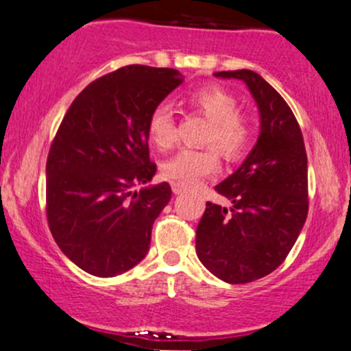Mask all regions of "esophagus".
<instances>
[{
	"instance_id": "esophagus-1",
	"label": "esophagus",
	"mask_w": 351,
	"mask_h": 351,
	"mask_svg": "<svg viewBox=\"0 0 351 351\" xmlns=\"http://www.w3.org/2000/svg\"><path fill=\"white\" fill-rule=\"evenodd\" d=\"M172 192H174L176 195L182 194V192H186V187L180 186V184H172Z\"/></svg>"
}]
</instances>
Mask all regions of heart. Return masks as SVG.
Wrapping results in <instances>:
<instances>
[{"mask_svg":"<svg viewBox=\"0 0 351 351\" xmlns=\"http://www.w3.org/2000/svg\"><path fill=\"white\" fill-rule=\"evenodd\" d=\"M187 104L210 119L206 143H214L226 157H237L247 147L250 129L239 114L237 99L219 86H206L189 94ZM147 134L152 144L169 149L177 141V124L171 108L159 104L152 109L147 121ZM219 156L215 147L180 149L167 159L162 172L167 179L180 186H194L204 177L217 171Z\"/></svg>","mask_w":351,"mask_h":351,"instance_id":"b5f03b06","label":"heart"}]
</instances>
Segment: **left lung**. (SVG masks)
Instances as JSON below:
<instances>
[{
	"mask_svg": "<svg viewBox=\"0 0 351 351\" xmlns=\"http://www.w3.org/2000/svg\"><path fill=\"white\" fill-rule=\"evenodd\" d=\"M240 80L261 114V132L242 165L215 186L232 207L207 202L195 252L227 283L265 277L285 261L308 214V172L300 125L283 97L250 69L214 73Z\"/></svg>",
	"mask_w": 351,
	"mask_h": 351,
	"instance_id": "8db88e82",
	"label": "left lung"
}]
</instances>
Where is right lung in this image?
<instances>
[{"instance_id":"right-lung-1","label":"right lung","mask_w":351,"mask_h":351,"mask_svg":"<svg viewBox=\"0 0 351 351\" xmlns=\"http://www.w3.org/2000/svg\"><path fill=\"white\" fill-rule=\"evenodd\" d=\"M184 76L132 64L90 82L59 125L46 162V214L58 247L96 277H116L147 255L171 186L151 182L147 121Z\"/></svg>"}]
</instances>
